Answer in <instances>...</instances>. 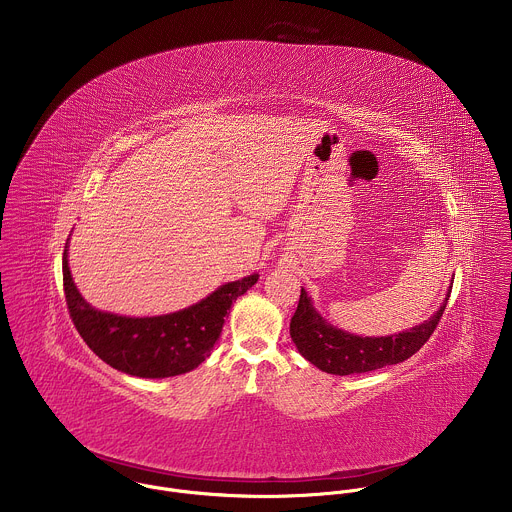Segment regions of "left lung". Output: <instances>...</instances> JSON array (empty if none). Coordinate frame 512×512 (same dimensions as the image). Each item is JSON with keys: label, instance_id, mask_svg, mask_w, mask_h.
Wrapping results in <instances>:
<instances>
[{"label": "left lung", "instance_id": "1", "mask_svg": "<svg viewBox=\"0 0 512 512\" xmlns=\"http://www.w3.org/2000/svg\"><path fill=\"white\" fill-rule=\"evenodd\" d=\"M451 292V290H449ZM449 292L438 311L424 323L388 337H359L327 323L313 307L311 297L301 288L299 303L290 323V335L297 351L329 374H359L386 365H398L418 353L436 331L445 311Z\"/></svg>", "mask_w": 512, "mask_h": 512}]
</instances>
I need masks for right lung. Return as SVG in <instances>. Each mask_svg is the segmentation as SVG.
<instances>
[{
  "instance_id": "obj_1",
  "label": "right lung",
  "mask_w": 512,
  "mask_h": 512,
  "mask_svg": "<svg viewBox=\"0 0 512 512\" xmlns=\"http://www.w3.org/2000/svg\"><path fill=\"white\" fill-rule=\"evenodd\" d=\"M69 240L63 252V286L74 327L106 365L140 378H167L201 365L220 337L232 301L248 292L258 274L220 286L199 303L157 317H124L94 309L74 286Z\"/></svg>"
}]
</instances>
